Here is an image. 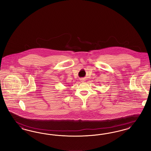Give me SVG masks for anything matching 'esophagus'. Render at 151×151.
Masks as SVG:
<instances>
[{"label":"esophagus","mask_w":151,"mask_h":151,"mask_svg":"<svg viewBox=\"0 0 151 151\" xmlns=\"http://www.w3.org/2000/svg\"><path fill=\"white\" fill-rule=\"evenodd\" d=\"M81 82H83L84 81H85V80H84V79L82 78L81 79Z\"/></svg>","instance_id":"1"}]
</instances>
